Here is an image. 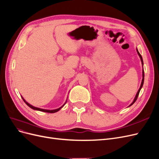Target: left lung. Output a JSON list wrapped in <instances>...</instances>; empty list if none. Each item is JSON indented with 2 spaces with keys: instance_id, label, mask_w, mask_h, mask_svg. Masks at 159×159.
<instances>
[{
  "instance_id": "obj_1",
  "label": "left lung",
  "mask_w": 159,
  "mask_h": 159,
  "mask_svg": "<svg viewBox=\"0 0 159 159\" xmlns=\"http://www.w3.org/2000/svg\"><path fill=\"white\" fill-rule=\"evenodd\" d=\"M137 52L138 55H139V57H140V59H141V63H142V65H143V58H142V56L141 55V54L139 53V52H138L137 49ZM144 76H145V75H144V70L143 69V79H142V82H141V86H140V88H139V90H138V92H137V94H136V96H135V98H134V101H133L132 103H131V104H130L129 106H131V105L134 104L135 103V102L137 100V97H138V96H139V92H140V90H141V88H142V87H143V83H144Z\"/></svg>"
}]
</instances>
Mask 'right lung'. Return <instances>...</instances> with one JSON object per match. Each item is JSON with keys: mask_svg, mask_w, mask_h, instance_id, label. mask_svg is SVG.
Wrapping results in <instances>:
<instances>
[{"mask_svg": "<svg viewBox=\"0 0 159 159\" xmlns=\"http://www.w3.org/2000/svg\"><path fill=\"white\" fill-rule=\"evenodd\" d=\"M22 99H23V100H24V102H25V104H26L30 107H31L32 109H33V110H38V111H43V112H48V113H55V112H57V111H58L59 110H61V108H62V107L65 106V104H66V102L65 103L61 106V107H60L59 108H57V109H55V110H45V109H42V108H39V107H34V106H32L31 104H30L29 103H28V102L25 101L23 98H22Z\"/></svg>", "mask_w": 159, "mask_h": 159, "instance_id": "add662e5", "label": "right lung"}]
</instances>
